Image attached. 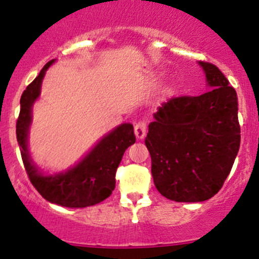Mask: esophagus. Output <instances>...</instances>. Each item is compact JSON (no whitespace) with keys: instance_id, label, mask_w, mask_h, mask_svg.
<instances>
[{"instance_id":"1","label":"esophagus","mask_w":259,"mask_h":259,"mask_svg":"<svg viewBox=\"0 0 259 259\" xmlns=\"http://www.w3.org/2000/svg\"><path fill=\"white\" fill-rule=\"evenodd\" d=\"M134 133L137 135L138 139H143L147 134V122L144 120L142 121H138L134 126Z\"/></svg>"}]
</instances>
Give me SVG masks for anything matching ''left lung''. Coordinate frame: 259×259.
<instances>
[{"label":"left lung","instance_id":"left-lung-1","mask_svg":"<svg viewBox=\"0 0 259 259\" xmlns=\"http://www.w3.org/2000/svg\"><path fill=\"white\" fill-rule=\"evenodd\" d=\"M199 65L212 89L162 103L144 141L157 190L175 202H203L217 194L240 147L235 89L216 65Z\"/></svg>","mask_w":259,"mask_h":259}]
</instances>
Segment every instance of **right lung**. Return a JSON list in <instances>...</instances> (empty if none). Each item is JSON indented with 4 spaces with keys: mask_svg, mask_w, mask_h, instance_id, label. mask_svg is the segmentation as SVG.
I'll return each instance as SVG.
<instances>
[{
    "mask_svg": "<svg viewBox=\"0 0 259 259\" xmlns=\"http://www.w3.org/2000/svg\"><path fill=\"white\" fill-rule=\"evenodd\" d=\"M52 62L53 60L45 65L39 75L21 94L16 139L20 146L24 167L33 187L48 202L71 208L94 206L112 194L116 184V170L127 147L135 143L134 127L132 124L117 126L101 139L78 165L66 172L53 176L42 175L31 162L26 142L31 121V106L39 96L43 76Z\"/></svg>",
    "mask_w": 259,
    "mask_h": 259,
    "instance_id": "1",
    "label": "right lung"
}]
</instances>
